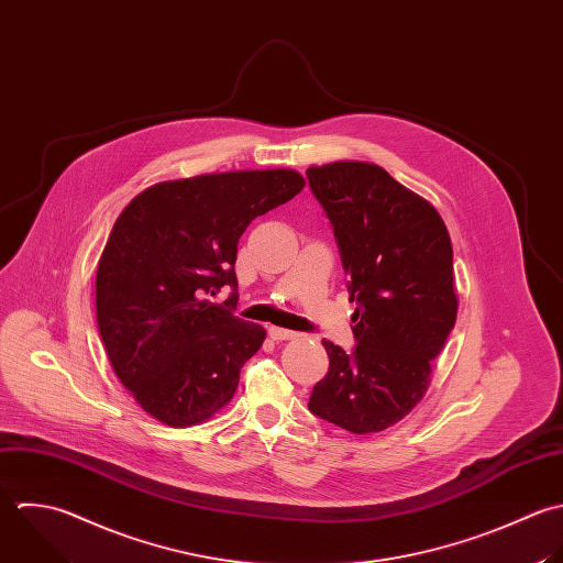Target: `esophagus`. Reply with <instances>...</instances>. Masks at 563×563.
I'll return each mask as SVG.
<instances>
[{
    "label": "esophagus",
    "instance_id": "1",
    "mask_svg": "<svg viewBox=\"0 0 563 563\" xmlns=\"http://www.w3.org/2000/svg\"><path fill=\"white\" fill-rule=\"evenodd\" d=\"M269 338L272 340H294L298 333L296 331H289V329H280V327H269L267 329Z\"/></svg>",
    "mask_w": 563,
    "mask_h": 563
}]
</instances>
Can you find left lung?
<instances>
[{"label":"left lung","mask_w":563,"mask_h":563,"mask_svg":"<svg viewBox=\"0 0 563 563\" xmlns=\"http://www.w3.org/2000/svg\"><path fill=\"white\" fill-rule=\"evenodd\" d=\"M349 276L355 349L322 340L329 373L309 410L353 434L401 421L430 386L454 329V252L441 214L384 168L335 162L307 170Z\"/></svg>","instance_id":"left-lung-1"}]
</instances>
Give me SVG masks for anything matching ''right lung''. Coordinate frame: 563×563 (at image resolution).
Instances as JSON below:
<instances>
[{
    "mask_svg": "<svg viewBox=\"0 0 563 563\" xmlns=\"http://www.w3.org/2000/svg\"><path fill=\"white\" fill-rule=\"evenodd\" d=\"M296 170H236L164 181L115 219L96 274V320L118 379L157 421L210 419L265 329L236 318V245L252 219L296 197ZM223 286V306L207 298Z\"/></svg>",
    "mask_w": 563,
    "mask_h": 563,
    "instance_id": "obj_1",
    "label": "right lung"
}]
</instances>
